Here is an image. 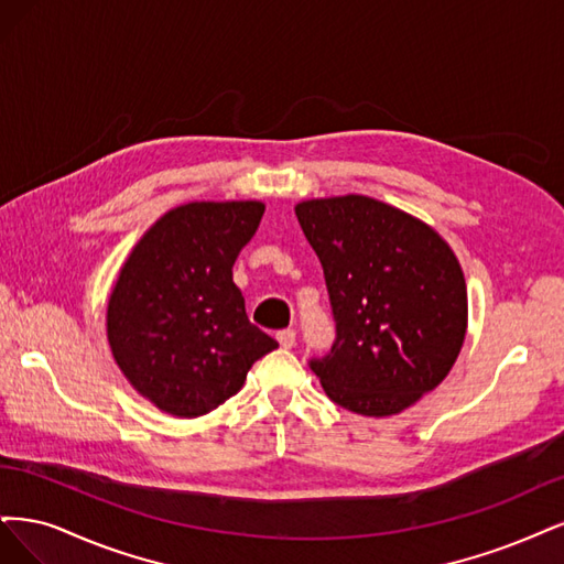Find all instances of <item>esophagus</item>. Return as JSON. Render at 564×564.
<instances>
[{"instance_id": "esophagus-1", "label": "esophagus", "mask_w": 564, "mask_h": 564, "mask_svg": "<svg viewBox=\"0 0 564 564\" xmlns=\"http://www.w3.org/2000/svg\"><path fill=\"white\" fill-rule=\"evenodd\" d=\"M276 339H279V344H281L283 349H293L295 347V330L293 328H285V330H281L276 335Z\"/></svg>"}]
</instances>
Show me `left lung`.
<instances>
[{
	"label": "left lung",
	"mask_w": 564,
	"mask_h": 564,
	"mask_svg": "<svg viewBox=\"0 0 564 564\" xmlns=\"http://www.w3.org/2000/svg\"><path fill=\"white\" fill-rule=\"evenodd\" d=\"M295 215L321 260L337 333L308 368L344 410L403 412L462 351L468 300L457 256L438 231L370 196L312 198Z\"/></svg>",
	"instance_id": "obj_1"
}]
</instances>
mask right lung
<instances>
[{
	"label": "right lung",
	"mask_w": 564,
	"mask_h": 564,
	"mask_svg": "<svg viewBox=\"0 0 564 564\" xmlns=\"http://www.w3.org/2000/svg\"><path fill=\"white\" fill-rule=\"evenodd\" d=\"M260 202H192L142 236L107 302V339L131 387L173 416H202L239 393L279 347L252 325L231 267L256 236Z\"/></svg>",
	"instance_id": "right-lung-1"
}]
</instances>
